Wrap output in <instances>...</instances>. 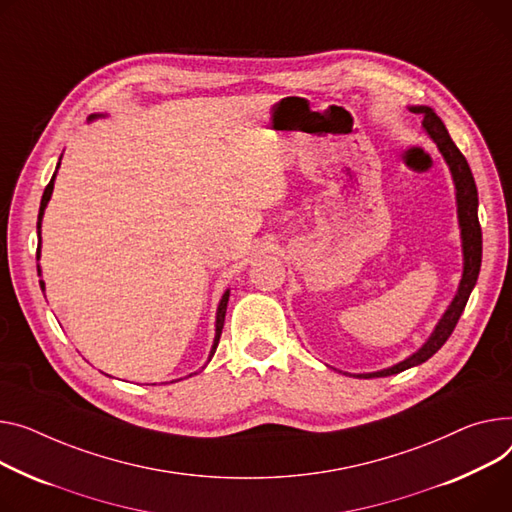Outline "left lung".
<instances>
[{
    "label": "left lung",
    "instance_id": "8db88e82",
    "mask_svg": "<svg viewBox=\"0 0 512 512\" xmlns=\"http://www.w3.org/2000/svg\"><path fill=\"white\" fill-rule=\"evenodd\" d=\"M410 111L424 117V121H422L424 129L428 131V135L434 140L440 154L445 156V160L451 168V175H453L455 189H457V216H459L461 243H463V276H461V284H459V290H457L451 306L447 309V313L442 315L438 325L434 327L432 335L428 337V342L416 354L405 358L403 362H399L391 368L379 370V372L358 374L360 379L389 377V374L403 372L407 368L418 366V364L426 362L428 358H432L451 337V333L465 309V304L469 300V294H471L475 282H478L480 267H482V228H480V220H478V187H475L471 168H469L465 156L459 152V148L451 140L445 123L440 121V117L430 107H410Z\"/></svg>",
    "mask_w": 512,
    "mask_h": 512
}]
</instances>
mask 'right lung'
<instances>
[{
    "label": "right lung",
    "mask_w": 512,
    "mask_h": 512,
    "mask_svg": "<svg viewBox=\"0 0 512 512\" xmlns=\"http://www.w3.org/2000/svg\"><path fill=\"white\" fill-rule=\"evenodd\" d=\"M90 119H94V117H90ZM61 160V158H59ZM57 168H59V164H57ZM55 175H57V170L53 173V177H51V181H49V185L45 187V193H43V199H41V210H39V222H37V232H39V247H37V259L41 257V222H43V214H45V208H47V203H49V199H51V193H53V183H55ZM39 274H41V269H39ZM41 290H45V282L41 280ZM228 296H230V292L226 290L224 292V296H222V300H220V304H218V313H216V337H214V346H212V352H210V358L208 360H212V356H214V352H216V348H218V342H220V335H222V327H224V317H226V304H228ZM191 377V374H189Z\"/></svg>",
    "instance_id": "add662e5"
}]
</instances>
